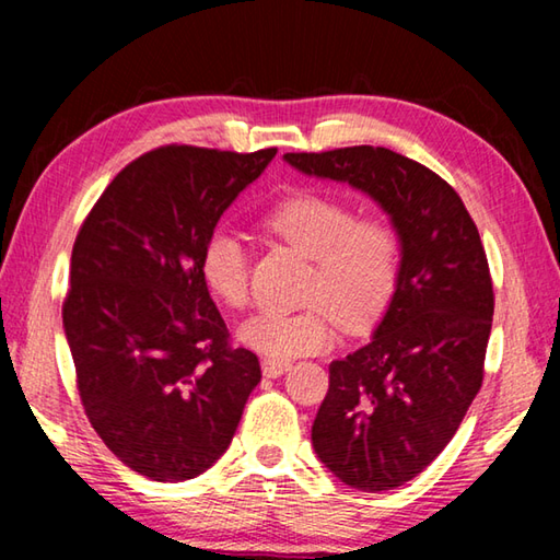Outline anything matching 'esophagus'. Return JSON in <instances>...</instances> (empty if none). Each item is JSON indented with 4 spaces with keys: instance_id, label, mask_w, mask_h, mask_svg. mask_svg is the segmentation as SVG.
<instances>
[{
    "instance_id": "1",
    "label": "esophagus",
    "mask_w": 560,
    "mask_h": 560,
    "mask_svg": "<svg viewBox=\"0 0 560 560\" xmlns=\"http://www.w3.org/2000/svg\"><path fill=\"white\" fill-rule=\"evenodd\" d=\"M289 371L287 360H273V358H264L261 360V373L267 377H279Z\"/></svg>"
}]
</instances>
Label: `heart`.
<instances>
[{"instance_id": "1", "label": "heart", "mask_w": 560, "mask_h": 560, "mask_svg": "<svg viewBox=\"0 0 560 560\" xmlns=\"http://www.w3.org/2000/svg\"><path fill=\"white\" fill-rule=\"evenodd\" d=\"M264 226L314 259L301 311H261L240 326V340L257 353L289 360L316 353L336 336V316L358 328L393 301L402 271V240L385 217H358L353 205L324 192L283 197L261 217ZM200 273L230 308L249 301V252L230 226H217L202 244Z\"/></svg>"}]
</instances>
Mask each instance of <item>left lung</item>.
I'll use <instances>...</instances> for the list:
<instances>
[{
  "mask_svg": "<svg viewBox=\"0 0 560 560\" xmlns=\"http://www.w3.org/2000/svg\"><path fill=\"white\" fill-rule=\"evenodd\" d=\"M393 217L400 283L373 340L328 368L311 428L318 459L360 491L402 487L438 459L485 381L494 287L477 224L450 183L387 148L287 153Z\"/></svg>",
  "mask_w": 560,
  "mask_h": 560,
  "instance_id": "1",
  "label": "left lung"
}]
</instances>
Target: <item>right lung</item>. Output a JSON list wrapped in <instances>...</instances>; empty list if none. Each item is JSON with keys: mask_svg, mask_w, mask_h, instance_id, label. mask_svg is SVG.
Instances as JSON below:
<instances>
[{"mask_svg": "<svg viewBox=\"0 0 560 560\" xmlns=\"http://www.w3.org/2000/svg\"><path fill=\"white\" fill-rule=\"evenodd\" d=\"M273 155L155 148L113 177L75 234L63 330L83 412L153 481L210 469L261 381L259 358L232 346L200 252Z\"/></svg>", "mask_w": 560, "mask_h": 560, "instance_id": "add662e5", "label": "right lung"}]
</instances>
